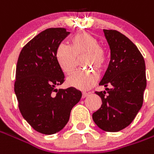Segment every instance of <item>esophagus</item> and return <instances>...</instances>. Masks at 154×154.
Segmentation results:
<instances>
[{
  "label": "esophagus",
  "mask_w": 154,
  "mask_h": 154,
  "mask_svg": "<svg viewBox=\"0 0 154 154\" xmlns=\"http://www.w3.org/2000/svg\"><path fill=\"white\" fill-rule=\"evenodd\" d=\"M88 95H89V93H88V92H82V98L87 97Z\"/></svg>",
  "instance_id": "esophagus-1"
}]
</instances>
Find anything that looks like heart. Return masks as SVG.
Here are the masks:
<instances>
[{
	"label": "heart",
	"instance_id": "b5f03b06",
	"mask_svg": "<svg viewBox=\"0 0 154 154\" xmlns=\"http://www.w3.org/2000/svg\"><path fill=\"white\" fill-rule=\"evenodd\" d=\"M82 64L97 70H102L106 62V52L99 47L98 40L88 32H81L71 39V47L60 44L56 50V59L62 70L70 75L77 66V58L82 56ZM98 75L93 70H84L74 72L67 79L72 88L86 91L94 86Z\"/></svg>",
	"mask_w": 154,
	"mask_h": 154
}]
</instances>
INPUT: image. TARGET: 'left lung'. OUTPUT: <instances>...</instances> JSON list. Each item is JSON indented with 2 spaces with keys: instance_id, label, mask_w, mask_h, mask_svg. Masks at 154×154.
<instances>
[{
  "instance_id": "obj_1",
  "label": "left lung",
  "mask_w": 154,
  "mask_h": 154,
  "mask_svg": "<svg viewBox=\"0 0 154 154\" xmlns=\"http://www.w3.org/2000/svg\"><path fill=\"white\" fill-rule=\"evenodd\" d=\"M103 32L111 58L99 85L107 92H96L103 103L92 119L103 131L118 132L133 122L143 106L147 85L145 62L137 47L123 34L105 29Z\"/></svg>"
}]
</instances>
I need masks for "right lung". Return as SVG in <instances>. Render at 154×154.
Instances as JSON below:
<instances>
[{
	"label": "right lung",
	"mask_w": 154,
	"mask_h": 154,
	"mask_svg": "<svg viewBox=\"0 0 154 154\" xmlns=\"http://www.w3.org/2000/svg\"><path fill=\"white\" fill-rule=\"evenodd\" d=\"M70 34L65 28H48L32 38L21 51L14 90L22 117L32 128L50 135L66 126L82 92L76 88L57 89L65 76L56 50Z\"/></svg>",
	"instance_id": "add662e5"
}]
</instances>
